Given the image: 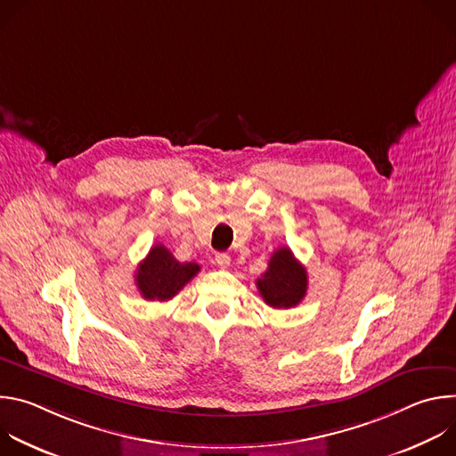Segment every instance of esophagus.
I'll return each mask as SVG.
<instances>
[{
  "mask_svg": "<svg viewBox=\"0 0 456 456\" xmlns=\"http://www.w3.org/2000/svg\"><path fill=\"white\" fill-rule=\"evenodd\" d=\"M215 259H216V265H218L220 269H227V267L231 265V256L225 254V252H218V254L215 256Z\"/></svg>",
  "mask_w": 456,
  "mask_h": 456,
  "instance_id": "obj_1",
  "label": "esophagus"
}]
</instances>
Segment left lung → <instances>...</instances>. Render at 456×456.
<instances>
[{"instance_id": "obj_1", "label": "left lung", "mask_w": 456, "mask_h": 456, "mask_svg": "<svg viewBox=\"0 0 456 456\" xmlns=\"http://www.w3.org/2000/svg\"><path fill=\"white\" fill-rule=\"evenodd\" d=\"M259 296L273 308H292L306 294V269L294 257L289 247L278 248L269 262V269L257 278Z\"/></svg>"}]
</instances>
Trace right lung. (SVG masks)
Wrapping results in <instances>:
<instances>
[{
    "label": "right lung",
    "instance_id": "obj_1",
    "mask_svg": "<svg viewBox=\"0 0 456 456\" xmlns=\"http://www.w3.org/2000/svg\"><path fill=\"white\" fill-rule=\"evenodd\" d=\"M199 273V264H182L162 243H157L139 264L135 283L144 299L167 301L175 297Z\"/></svg>",
    "mask_w": 456,
    "mask_h": 456
}]
</instances>
